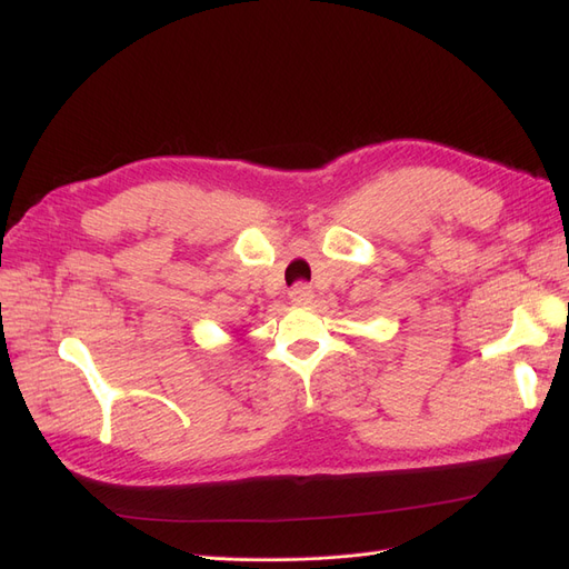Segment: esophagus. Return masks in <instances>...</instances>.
<instances>
[{
    "label": "esophagus",
    "instance_id": "obj_1",
    "mask_svg": "<svg viewBox=\"0 0 569 569\" xmlns=\"http://www.w3.org/2000/svg\"><path fill=\"white\" fill-rule=\"evenodd\" d=\"M289 299H291V303H295V306H308V303L313 301V289L308 287V284H303V282H299V284L291 287Z\"/></svg>",
    "mask_w": 569,
    "mask_h": 569
}]
</instances>
